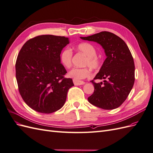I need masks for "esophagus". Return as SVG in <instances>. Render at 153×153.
I'll use <instances>...</instances> for the list:
<instances>
[{"label":"esophagus","mask_w":153,"mask_h":153,"mask_svg":"<svg viewBox=\"0 0 153 153\" xmlns=\"http://www.w3.org/2000/svg\"><path fill=\"white\" fill-rule=\"evenodd\" d=\"M73 83H74V84H75V85H84L85 84L84 82H83V81H78V80H73Z\"/></svg>","instance_id":"obj_1"}]
</instances>
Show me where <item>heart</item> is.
Wrapping results in <instances>:
<instances>
[{"label":"heart","mask_w":153,"mask_h":153,"mask_svg":"<svg viewBox=\"0 0 153 153\" xmlns=\"http://www.w3.org/2000/svg\"><path fill=\"white\" fill-rule=\"evenodd\" d=\"M75 48L78 52L84 54L87 57L85 62V66H89L92 69L97 70L101 66V59L97 55V50L93 45L89 43H80L76 45ZM73 52L72 50L66 48L62 50L60 54V61L62 65L66 68H70L72 66ZM68 76L74 80L80 81L91 76V72L89 68H73L68 73Z\"/></svg>","instance_id":"1"}]
</instances>
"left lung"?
Returning <instances> with one entry per match:
<instances>
[{
	"label": "left lung",
	"mask_w": 153,
	"mask_h": 153,
	"mask_svg": "<svg viewBox=\"0 0 153 153\" xmlns=\"http://www.w3.org/2000/svg\"><path fill=\"white\" fill-rule=\"evenodd\" d=\"M82 39L94 41L105 50L106 58L94 79V93L88 98L90 103L105 110L118 108L126 100L135 82V64L126 43L119 36L103 31Z\"/></svg>",
	"instance_id": "left-lung-1"
}]
</instances>
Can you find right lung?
I'll use <instances>...</instances> for the list:
<instances>
[{
  "instance_id": "obj_1",
  "label": "right lung",
  "mask_w": 153,
  "mask_h": 153,
  "mask_svg": "<svg viewBox=\"0 0 153 153\" xmlns=\"http://www.w3.org/2000/svg\"><path fill=\"white\" fill-rule=\"evenodd\" d=\"M69 39L64 36L41 35L28 40L16 61V78L22 99L32 109L50 114L61 108L69 89L74 85L60 61Z\"/></svg>"
}]
</instances>
